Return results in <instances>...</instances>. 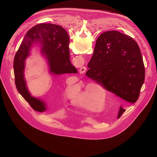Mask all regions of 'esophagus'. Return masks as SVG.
Returning a JSON list of instances; mask_svg holds the SVG:
<instances>
[{
	"mask_svg": "<svg viewBox=\"0 0 157 157\" xmlns=\"http://www.w3.org/2000/svg\"><path fill=\"white\" fill-rule=\"evenodd\" d=\"M86 71V68L85 66H83V67H82L81 68H80V70H79V73L82 74V73H84Z\"/></svg>",
	"mask_w": 157,
	"mask_h": 157,
	"instance_id": "esophagus-1",
	"label": "esophagus"
}]
</instances>
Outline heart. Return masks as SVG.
<instances>
[{"instance_id":"b5f03b06","label":"heart","mask_w":157,"mask_h":157,"mask_svg":"<svg viewBox=\"0 0 157 157\" xmlns=\"http://www.w3.org/2000/svg\"><path fill=\"white\" fill-rule=\"evenodd\" d=\"M92 84L87 86L83 90L82 86H79L76 91L71 93L74 104L84 109H91L93 105H96L98 102V96L94 94Z\"/></svg>"}]
</instances>
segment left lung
<instances>
[{"instance_id":"8db88e82","label":"left lung","mask_w":157,"mask_h":157,"mask_svg":"<svg viewBox=\"0 0 157 157\" xmlns=\"http://www.w3.org/2000/svg\"><path fill=\"white\" fill-rule=\"evenodd\" d=\"M86 75L127 103L136 102L145 80V66L138 44L117 31L97 39ZM125 110L120 106L118 117Z\"/></svg>"}]
</instances>
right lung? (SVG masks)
I'll use <instances>...</instances> for the list:
<instances>
[{"label": "right lung", "mask_w": 157, "mask_h": 157, "mask_svg": "<svg viewBox=\"0 0 157 157\" xmlns=\"http://www.w3.org/2000/svg\"><path fill=\"white\" fill-rule=\"evenodd\" d=\"M69 36L61 26L40 24L30 29L15 54L13 62L15 83L19 93L36 111L42 113L47 109L44 101L32 96L24 76L25 59L33 46L38 45L46 58L49 73L52 75L77 73L70 58Z\"/></svg>", "instance_id": "add662e5"}]
</instances>
